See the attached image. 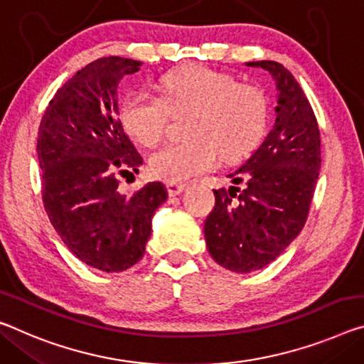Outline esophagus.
<instances>
[{
  "label": "esophagus",
  "instance_id": "34e87169",
  "mask_svg": "<svg viewBox=\"0 0 364 364\" xmlns=\"http://www.w3.org/2000/svg\"><path fill=\"white\" fill-rule=\"evenodd\" d=\"M186 184L183 183H166V189H168V194L173 196V198L180 196L183 191H186Z\"/></svg>",
  "mask_w": 364,
  "mask_h": 364
}]
</instances>
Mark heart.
<instances>
[{
	"label": "heart",
	"instance_id": "1",
	"mask_svg": "<svg viewBox=\"0 0 364 364\" xmlns=\"http://www.w3.org/2000/svg\"><path fill=\"white\" fill-rule=\"evenodd\" d=\"M161 99L132 92L121 103L126 132L155 147L164 141L171 117L189 113L186 137L155 152L149 168L155 178L181 183L215 168L218 159H243L262 139L267 126V99L255 84L236 82L215 69L189 65L160 80Z\"/></svg>",
	"mask_w": 364,
	"mask_h": 364
}]
</instances>
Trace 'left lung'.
<instances>
[{
	"label": "left lung",
	"instance_id": "1",
	"mask_svg": "<svg viewBox=\"0 0 364 364\" xmlns=\"http://www.w3.org/2000/svg\"><path fill=\"white\" fill-rule=\"evenodd\" d=\"M279 90L274 128L250 160L230 173L233 186L213 189L204 223L207 250L238 274L275 261L306 223L321 168V136L309 100L293 74L275 61H252Z\"/></svg>",
	"mask_w": 364,
	"mask_h": 364
}]
</instances>
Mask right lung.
<instances>
[{
  "label": "right lung",
  "mask_w": 364,
  "mask_h": 364,
  "mask_svg": "<svg viewBox=\"0 0 364 364\" xmlns=\"http://www.w3.org/2000/svg\"><path fill=\"white\" fill-rule=\"evenodd\" d=\"M141 61L105 56L56 90L38 128L45 210L68 250L90 267L121 272L141 261L152 215L168 193L159 181L129 196L119 176L137 173L141 154L118 118V84Z\"/></svg>",
  "instance_id": "obj_1"
}]
</instances>
